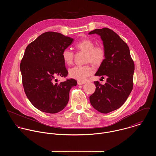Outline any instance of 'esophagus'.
Masks as SVG:
<instances>
[{
    "mask_svg": "<svg viewBox=\"0 0 156 156\" xmlns=\"http://www.w3.org/2000/svg\"><path fill=\"white\" fill-rule=\"evenodd\" d=\"M85 82H80V81H78L77 82V84L79 85H83V84H85Z\"/></svg>",
    "mask_w": 156,
    "mask_h": 156,
    "instance_id": "esophagus-1",
    "label": "esophagus"
}]
</instances>
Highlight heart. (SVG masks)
<instances>
[{
    "label": "heart",
    "instance_id": "obj_1",
    "mask_svg": "<svg viewBox=\"0 0 156 156\" xmlns=\"http://www.w3.org/2000/svg\"><path fill=\"white\" fill-rule=\"evenodd\" d=\"M76 48L82 51L85 52V61L90 62L93 66H100L105 59L106 51L101 45L95 46L94 42L89 38H85L75 45ZM62 59L67 65H71L73 62L74 53L68 48H66L62 53ZM94 73V69L89 65L75 66L69 69V75L71 78L79 81H85Z\"/></svg>",
    "mask_w": 156,
    "mask_h": 156
}]
</instances>
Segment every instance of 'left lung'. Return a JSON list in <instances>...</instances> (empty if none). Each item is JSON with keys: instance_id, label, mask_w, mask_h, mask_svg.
Returning <instances> with one entry per match:
<instances>
[{"instance_id": "1", "label": "left lung", "mask_w": 156, "mask_h": 156, "mask_svg": "<svg viewBox=\"0 0 156 156\" xmlns=\"http://www.w3.org/2000/svg\"><path fill=\"white\" fill-rule=\"evenodd\" d=\"M100 36L106 57L95 76L107 77L105 85L95 81L96 89L89 97L93 108L108 113L119 108L126 101L133 86L134 64L127 44L109 28L97 29L89 33Z\"/></svg>"}]
</instances>
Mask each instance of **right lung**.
Returning a JSON list of instances; mask_svg holds the SVG:
<instances>
[{"label": "right lung", "instance_id": "1", "mask_svg": "<svg viewBox=\"0 0 156 156\" xmlns=\"http://www.w3.org/2000/svg\"><path fill=\"white\" fill-rule=\"evenodd\" d=\"M73 40L58 32H47L26 48L20 66L23 85L29 100L41 112L56 113L63 110L70 89L77 85L73 79L59 83L55 80L68 73L62 53Z\"/></svg>", "mask_w": 156, "mask_h": 156}]
</instances>
